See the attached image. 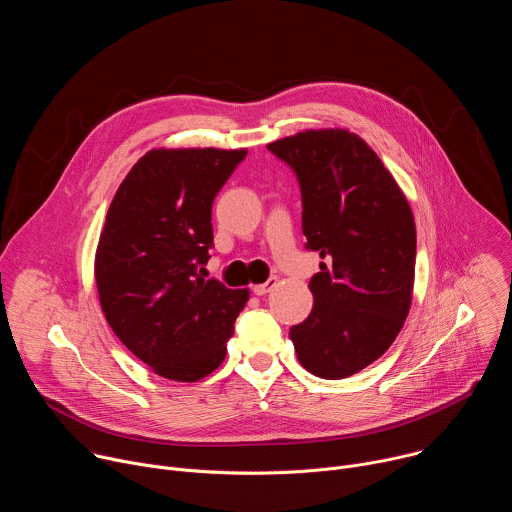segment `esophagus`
I'll list each match as a JSON object with an SVG mask.
<instances>
[{"instance_id":"esophagus-1","label":"esophagus","mask_w":512,"mask_h":512,"mask_svg":"<svg viewBox=\"0 0 512 512\" xmlns=\"http://www.w3.org/2000/svg\"><path fill=\"white\" fill-rule=\"evenodd\" d=\"M275 285H277V277H269L267 281L253 285V294H255V296H265V294H269V291H271Z\"/></svg>"}]
</instances>
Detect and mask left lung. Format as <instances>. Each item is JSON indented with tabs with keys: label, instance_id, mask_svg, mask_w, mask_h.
I'll return each mask as SVG.
<instances>
[{
	"label": "left lung",
	"instance_id": "left-lung-1",
	"mask_svg": "<svg viewBox=\"0 0 512 512\" xmlns=\"http://www.w3.org/2000/svg\"><path fill=\"white\" fill-rule=\"evenodd\" d=\"M267 148L296 170L306 247L324 259L308 285L314 308L289 338L306 371L346 379L389 350L409 314L411 206L371 145L348 129H306Z\"/></svg>",
	"mask_w": 512,
	"mask_h": 512
}]
</instances>
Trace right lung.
Returning a JSON list of instances; mask_svg holds the SVG:
<instances>
[{"label":"right lung","instance_id":"add662e5","mask_svg":"<svg viewBox=\"0 0 512 512\" xmlns=\"http://www.w3.org/2000/svg\"><path fill=\"white\" fill-rule=\"evenodd\" d=\"M247 150L154 148L117 188L95 253L101 310L117 338L170 381L221 367L249 289L204 279L212 202Z\"/></svg>","mask_w":512,"mask_h":512}]
</instances>
